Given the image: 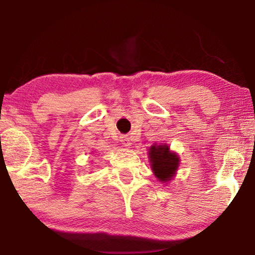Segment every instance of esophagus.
Returning <instances> with one entry per match:
<instances>
[{
	"label": "esophagus",
	"mask_w": 255,
	"mask_h": 255,
	"mask_svg": "<svg viewBox=\"0 0 255 255\" xmlns=\"http://www.w3.org/2000/svg\"><path fill=\"white\" fill-rule=\"evenodd\" d=\"M120 141H122V144H123L124 146H130V145L132 144L130 137H128V136L120 137Z\"/></svg>",
	"instance_id": "esophagus-1"
}]
</instances>
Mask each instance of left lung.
Returning a JSON list of instances; mask_svg holds the SVG:
<instances>
[{
  "label": "left lung",
  "instance_id": "1",
  "mask_svg": "<svg viewBox=\"0 0 255 255\" xmlns=\"http://www.w3.org/2000/svg\"><path fill=\"white\" fill-rule=\"evenodd\" d=\"M148 159L154 175L159 182L167 183L174 178L180 165L179 155L167 144H154L148 149Z\"/></svg>",
  "mask_w": 255,
  "mask_h": 255
}]
</instances>
